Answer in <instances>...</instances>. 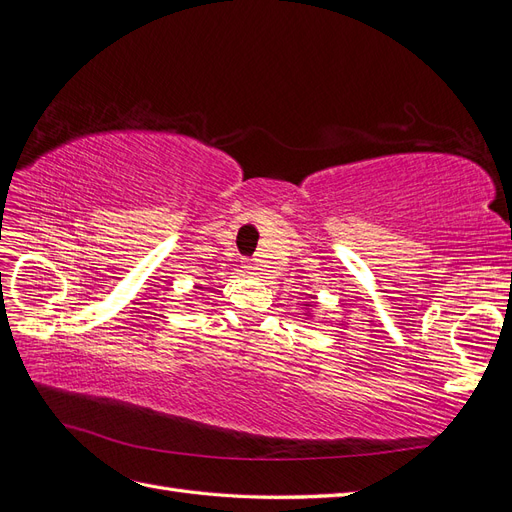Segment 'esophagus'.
Segmentation results:
<instances>
[{
    "instance_id": "obj_1",
    "label": "esophagus",
    "mask_w": 512,
    "mask_h": 512,
    "mask_svg": "<svg viewBox=\"0 0 512 512\" xmlns=\"http://www.w3.org/2000/svg\"><path fill=\"white\" fill-rule=\"evenodd\" d=\"M245 271H247V273H252V271H254V267L250 265V262H247V265H245Z\"/></svg>"
}]
</instances>
